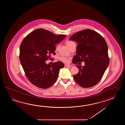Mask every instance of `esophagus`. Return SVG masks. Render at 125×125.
<instances>
[{
	"label": "esophagus",
	"instance_id": "esophagus-1",
	"mask_svg": "<svg viewBox=\"0 0 125 125\" xmlns=\"http://www.w3.org/2000/svg\"><path fill=\"white\" fill-rule=\"evenodd\" d=\"M72 66L71 65H70V64H65V67H71Z\"/></svg>",
	"mask_w": 125,
	"mask_h": 125
}]
</instances>
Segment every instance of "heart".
<instances>
[{
    "label": "heart",
    "instance_id": "b5f03b06",
    "mask_svg": "<svg viewBox=\"0 0 125 125\" xmlns=\"http://www.w3.org/2000/svg\"><path fill=\"white\" fill-rule=\"evenodd\" d=\"M73 42H72V41H67L66 42V45L67 46L69 47V46L71 45H72V43H73ZM58 48H56V50H57ZM60 60L61 61L65 62V63H67V62H68L69 61V59L68 57H66L65 56H61L60 58Z\"/></svg>",
    "mask_w": 125,
    "mask_h": 125
}]
</instances>
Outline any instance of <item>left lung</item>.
Wrapping results in <instances>:
<instances>
[{
  "label": "left lung",
  "instance_id": "obj_1",
  "mask_svg": "<svg viewBox=\"0 0 125 125\" xmlns=\"http://www.w3.org/2000/svg\"><path fill=\"white\" fill-rule=\"evenodd\" d=\"M69 40L78 43L73 63L83 61L85 63L84 66H76L79 71L73 76L74 80L83 88L93 87L101 80L109 66L106 41L98 32L89 29L77 32Z\"/></svg>",
  "mask_w": 125,
  "mask_h": 125
}]
</instances>
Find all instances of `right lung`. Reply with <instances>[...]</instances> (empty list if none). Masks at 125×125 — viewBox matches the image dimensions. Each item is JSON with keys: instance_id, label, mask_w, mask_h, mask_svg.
Masks as SVG:
<instances>
[{"instance_id": "right-lung-1", "label": "right lung", "mask_w": 125, "mask_h": 125, "mask_svg": "<svg viewBox=\"0 0 125 125\" xmlns=\"http://www.w3.org/2000/svg\"><path fill=\"white\" fill-rule=\"evenodd\" d=\"M56 35L43 29L30 33L22 42L20 60L26 76L32 84L41 88H50L56 82L60 69L64 66L61 62L47 64L45 61L54 54L55 44L66 37Z\"/></svg>"}]
</instances>
